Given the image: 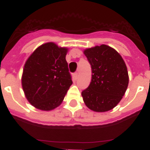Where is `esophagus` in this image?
I'll list each match as a JSON object with an SVG mask.
<instances>
[{"label": "esophagus", "instance_id": "obj_1", "mask_svg": "<svg viewBox=\"0 0 150 150\" xmlns=\"http://www.w3.org/2000/svg\"><path fill=\"white\" fill-rule=\"evenodd\" d=\"M74 78L75 79H77V78H78V73H75V74H74Z\"/></svg>", "mask_w": 150, "mask_h": 150}]
</instances>
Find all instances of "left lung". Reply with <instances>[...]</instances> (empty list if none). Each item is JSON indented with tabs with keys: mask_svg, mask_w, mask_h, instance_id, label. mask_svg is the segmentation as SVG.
I'll use <instances>...</instances> for the list:
<instances>
[{
	"mask_svg": "<svg viewBox=\"0 0 150 150\" xmlns=\"http://www.w3.org/2000/svg\"><path fill=\"white\" fill-rule=\"evenodd\" d=\"M91 68V79L82 91L85 104L91 110L107 112L113 109L124 96L128 86L126 64L120 54L105 44L83 51Z\"/></svg>",
	"mask_w": 150,
	"mask_h": 150,
	"instance_id": "left-lung-1",
	"label": "left lung"
}]
</instances>
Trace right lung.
Listing matches in <instances>:
<instances>
[{
  "label": "right lung",
  "instance_id": "add662e5",
  "mask_svg": "<svg viewBox=\"0 0 150 150\" xmlns=\"http://www.w3.org/2000/svg\"><path fill=\"white\" fill-rule=\"evenodd\" d=\"M67 47L53 42L38 46L24 65L22 86L33 107L50 111L61 105L72 84L66 61Z\"/></svg>",
  "mask_w": 150,
  "mask_h": 150
}]
</instances>
